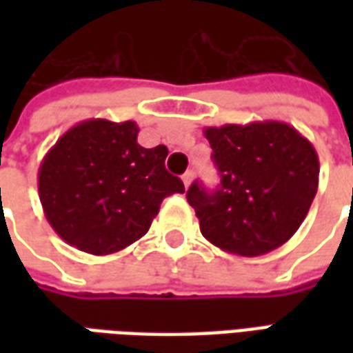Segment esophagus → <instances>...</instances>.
Returning <instances> with one entry per match:
<instances>
[{
	"instance_id": "1",
	"label": "esophagus",
	"mask_w": 353,
	"mask_h": 353,
	"mask_svg": "<svg viewBox=\"0 0 353 353\" xmlns=\"http://www.w3.org/2000/svg\"><path fill=\"white\" fill-rule=\"evenodd\" d=\"M181 179H183V183L187 185V187H189V185H191L192 179H194V172H192V170H187V172H185L183 177H181Z\"/></svg>"
}]
</instances>
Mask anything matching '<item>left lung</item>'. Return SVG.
I'll list each match as a JSON object with an SVG mask.
<instances>
[{
  "label": "left lung",
  "instance_id": "1",
  "mask_svg": "<svg viewBox=\"0 0 353 353\" xmlns=\"http://www.w3.org/2000/svg\"><path fill=\"white\" fill-rule=\"evenodd\" d=\"M204 136L214 149L221 185L208 192L194 181L187 191L202 236L242 257L285 244L303 225L318 191L314 145L281 121L208 126Z\"/></svg>",
  "mask_w": 353,
  "mask_h": 353
}]
</instances>
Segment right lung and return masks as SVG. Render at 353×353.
<instances>
[{
	"label": "right lung",
	"instance_id": "add662e5",
	"mask_svg": "<svg viewBox=\"0 0 353 353\" xmlns=\"http://www.w3.org/2000/svg\"><path fill=\"white\" fill-rule=\"evenodd\" d=\"M134 121L88 119L60 136L37 174L43 212L81 252L109 255L147 234L162 200L185 192L168 174V149L138 143Z\"/></svg>",
	"mask_w": 353,
	"mask_h": 353
}]
</instances>
